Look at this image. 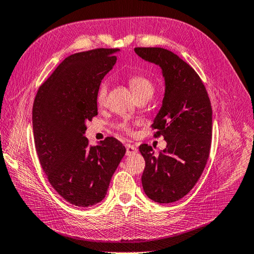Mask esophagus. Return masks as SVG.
I'll use <instances>...</instances> for the list:
<instances>
[{"label": "esophagus", "mask_w": 254, "mask_h": 254, "mask_svg": "<svg viewBox=\"0 0 254 254\" xmlns=\"http://www.w3.org/2000/svg\"><path fill=\"white\" fill-rule=\"evenodd\" d=\"M127 155H134V154H136L137 152V148L135 146L131 145V144H127Z\"/></svg>", "instance_id": "34e87169"}]
</instances>
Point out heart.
<instances>
[{
	"mask_svg": "<svg viewBox=\"0 0 254 254\" xmlns=\"http://www.w3.org/2000/svg\"><path fill=\"white\" fill-rule=\"evenodd\" d=\"M127 81H128V84H130L131 91L135 98L143 97V96L152 97L153 91H154V86L150 79L146 78L145 76H142V74H133V76L128 77ZM107 92H108V84L106 82H102L97 92L98 104H100L101 106V104L104 103V100H106V97H107ZM120 127L123 128V130L128 131V128L124 126V124H121Z\"/></svg>",
	"mask_w": 254,
	"mask_h": 254,
	"instance_id": "obj_1",
	"label": "heart"
}]
</instances>
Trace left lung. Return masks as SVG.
Wrapping results in <instances>:
<instances>
[{
  "label": "left lung",
  "instance_id": "left-lung-1",
  "mask_svg": "<svg viewBox=\"0 0 254 254\" xmlns=\"http://www.w3.org/2000/svg\"><path fill=\"white\" fill-rule=\"evenodd\" d=\"M134 52L162 70L165 91L153 120L155 136L163 135L166 148L156 155L142 144L145 160L144 192L158 203L181 199L196 185L209 157L212 110L209 97L196 71L174 53L160 47H137Z\"/></svg>",
  "mask_w": 254,
  "mask_h": 254
}]
</instances>
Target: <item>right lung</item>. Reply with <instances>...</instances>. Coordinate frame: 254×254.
Returning a JSON list of instances; mask_svg holds the SVG:
<instances>
[{
	"label": "right lung",
	"instance_id": "right-lung-1",
	"mask_svg": "<svg viewBox=\"0 0 254 254\" xmlns=\"http://www.w3.org/2000/svg\"><path fill=\"white\" fill-rule=\"evenodd\" d=\"M120 49L99 48L70 55L55 69L35 98V146L51 185L78 207L100 202L126 154L114 137L89 146L87 121L98 114L97 92Z\"/></svg>",
	"mask_w": 254,
	"mask_h": 254
}]
</instances>
